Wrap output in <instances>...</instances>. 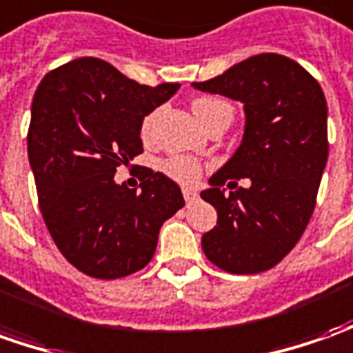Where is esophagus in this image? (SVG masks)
Instances as JSON below:
<instances>
[{
    "label": "esophagus",
    "mask_w": 353,
    "mask_h": 353,
    "mask_svg": "<svg viewBox=\"0 0 353 353\" xmlns=\"http://www.w3.org/2000/svg\"><path fill=\"white\" fill-rule=\"evenodd\" d=\"M196 191H193V189H183V199H185V203H193L196 199Z\"/></svg>",
    "instance_id": "34e87169"
}]
</instances>
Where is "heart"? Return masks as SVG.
Returning <instances> with one entry per match:
<instances>
[{"label":"heart","instance_id":"1","mask_svg":"<svg viewBox=\"0 0 353 353\" xmlns=\"http://www.w3.org/2000/svg\"><path fill=\"white\" fill-rule=\"evenodd\" d=\"M220 110H232V104L222 100V98H214V96H201L193 100V112L195 116L201 119V123L205 125L210 117L218 114ZM152 119L154 116H146L143 119V125H141V133L146 137L150 133V127H152ZM162 172L168 177H172L174 181L181 183V185H195L196 181L203 176V166L196 158L183 157V154H176V157L166 158L162 162Z\"/></svg>","mask_w":353,"mask_h":353}]
</instances>
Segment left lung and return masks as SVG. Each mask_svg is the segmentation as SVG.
<instances>
[{
    "label": "left lung",
    "mask_w": 353,
    "mask_h": 353,
    "mask_svg": "<svg viewBox=\"0 0 353 353\" xmlns=\"http://www.w3.org/2000/svg\"><path fill=\"white\" fill-rule=\"evenodd\" d=\"M193 86L245 108L241 145L201 193L218 212V224L201 239L203 251L232 274L265 272L296 247L315 210L328 158L323 88L280 54L249 57ZM245 176L251 186L223 195L222 186Z\"/></svg>",
    "instance_id": "1"
}]
</instances>
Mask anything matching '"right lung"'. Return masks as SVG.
<instances>
[{"mask_svg":"<svg viewBox=\"0 0 353 353\" xmlns=\"http://www.w3.org/2000/svg\"><path fill=\"white\" fill-rule=\"evenodd\" d=\"M177 88L141 85L98 57L57 67L36 88L26 143L38 205L61 255L86 276L145 268L162 224L185 205L177 183L150 168H141V191L114 179L143 152L145 116Z\"/></svg>","mask_w":353,"mask_h":353,"instance_id":"obj_1","label":"right lung"}]
</instances>
